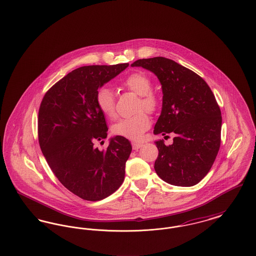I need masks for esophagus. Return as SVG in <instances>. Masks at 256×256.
Returning <instances> with one entry per match:
<instances>
[{"mask_svg": "<svg viewBox=\"0 0 256 256\" xmlns=\"http://www.w3.org/2000/svg\"><path fill=\"white\" fill-rule=\"evenodd\" d=\"M132 148H134V150H138V148H140L141 146L144 145V143H141V142H132Z\"/></svg>", "mask_w": 256, "mask_h": 256, "instance_id": "34e87169", "label": "esophagus"}]
</instances>
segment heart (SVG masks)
<instances>
[{
  "label": "heart",
  "mask_w": 256,
  "mask_h": 256,
  "mask_svg": "<svg viewBox=\"0 0 256 256\" xmlns=\"http://www.w3.org/2000/svg\"><path fill=\"white\" fill-rule=\"evenodd\" d=\"M122 86L140 96L137 112L146 110L148 113L156 112L159 106L158 95L152 91V84L150 76L142 72L130 74L122 82ZM96 104L98 110L108 118H114L116 115L115 98L112 90L108 87H102L96 94ZM150 126V120L146 113L142 111L132 117L124 118L115 122L111 132L114 135L122 136L132 140H141L143 135Z\"/></svg>",
  "instance_id": "1"
}]
</instances>
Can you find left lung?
<instances>
[{
    "mask_svg": "<svg viewBox=\"0 0 256 256\" xmlns=\"http://www.w3.org/2000/svg\"><path fill=\"white\" fill-rule=\"evenodd\" d=\"M132 66L152 72L162 86V110L154 134H176L169 146L156 141L154 170L172 185H196L211 169L220 145L222 116L214 94L202 78L169 58H143Z\"/></svg>",
    "mask_w": 256,
    "mask_h": 256,
    "instance_id": "8db88e82",
    "label": "left lung"
}]
</instances>
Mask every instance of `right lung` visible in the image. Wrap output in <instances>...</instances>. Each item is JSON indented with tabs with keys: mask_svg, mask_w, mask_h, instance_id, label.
Instances as JSON below:
<instances>
[{
	"mask_svg": "<svg viewBox=\"0 0 256 256\" xmlns=\"http://www.w3.org/2000/svg\"><path fill=\"white\" fill-rule=\"evenodd\" d=\"M128 63L80 67L52 86L38 112V140L50 168L74 195L96 202L113 194L124 180L130 141L115 136L104 150L95 146L108 136L96 104L98 89Z\"/></svg>",
	"mask_w": 256,
	"mask_h": 256,
	"instance_id": "obj_1",
	"label": "right lung"
}]
</instances>
